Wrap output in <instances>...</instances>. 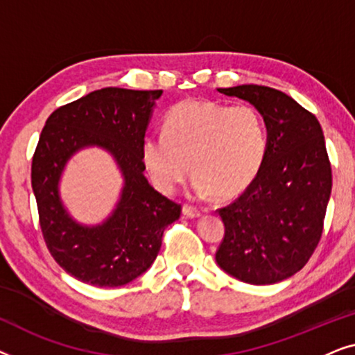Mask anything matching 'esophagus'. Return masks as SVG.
I'll return each mask as SVG.
<instances>
[{
	"mask_svg": "<svg viewBox=\"0 0 355 355\" xmlns=\"http://www.w3.org/2000/svg\"><path fill=\"white\" fill-rule=\"evenodd\" d=\"M182 213H184V216H187V218H198V216H202V211L198 210V208L191 207V205H184L182 207Z\"/></svg>",
	"mask_w": 355,
	"mask_h": 355,
	"instance_id": "1",
	"label": "esophagus"
}]
</instances>
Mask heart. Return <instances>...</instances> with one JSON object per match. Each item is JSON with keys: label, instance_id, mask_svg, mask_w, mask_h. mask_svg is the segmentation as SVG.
Segmentation results:
<instances>
[{"label": "heart", "instance_id": "obj_1", "mask_svg": "<svg viewBox=\"0 0 355 355\" xmlns=\"http://www.w3.org/2000/svg\"><path fill=\"white\" fill-rule=\"evenodd\" d=\"M268 144V125L254 106L189 100L169 110L163 132L145 135L140 157L162 193L176 191L191 162L196 196L230 198L260 173Z\"/></svg>", "mask_w": 355, "mask_h": 355}]
</instances>
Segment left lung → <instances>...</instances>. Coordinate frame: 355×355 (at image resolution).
<instances>
[{
	"instance_id": "left-lung-1",
	"label": "left lung",
	"mask_w": 355,
	"mask_h": 355,
	"mask_svg": "<svg viewBox=\"0 0 355 355\" xmlns=\"http://www.w3.org/2000/svg\"><path fill=\"white\" fill-rule=\"evenodd\" d=\"M249 101L268 125V153L244 193L220 208L225 237L216 263L249 284H275L304 268L323 231L331 164L322 125L283 92L263 85L218 89Z\"/></svg>"
}]
</instances>
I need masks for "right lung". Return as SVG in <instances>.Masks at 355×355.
Returning <instances> with one entry per match:
<instances>
[{"label": "right lung", "mask_w": 355, "mask_h": 355, "mask_svg": "<svg viewBox=\"0 0 355 355\" xmlns=\"http://www.w3.org/2000/svg\"><path fill=\"white\" fill-rule=\"evenodd\" d=\"M163 90L118 87L53 111L32 159V189L43 239L61 268L82 283L118 288L144 275L157 259L163 231L179 220L181 205L155 191L145 178L140 145ZM112 155L123 176L119 203L98 225L70 216L59 193L60 176L80 149Z\"/></svg>", "instance_id": "1"}]
</instances>
